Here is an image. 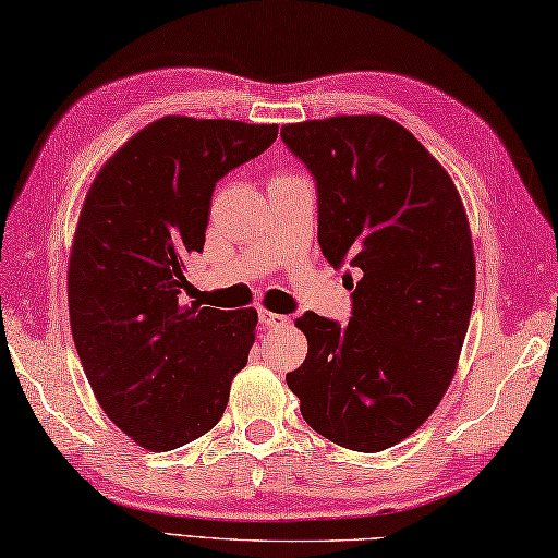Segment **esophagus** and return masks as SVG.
<instances>
[{"label": "esophagus", "mask_w": 558, "mask_h": 558, "mask_svg": "<svg viewBox=\"0 0 558 558\" xmlns=\"http://www.w3.org/2000/svg\"><path fill=\"white\" fill-rule=\"evenodd\" d=\"M258 322L264 324L266 328H280V326L290 324V318L282 316V314H272V312H268V310H260V312H258Z\"/></svg>", "instance_id": "34e87169"}]
</instances>
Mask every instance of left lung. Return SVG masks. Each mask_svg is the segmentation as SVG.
Returning <instances> with one entry per match:
<instances>
[{
	"instance_id": "8db88e82",
	"label": "left lung",
	"mask_w": 558,
	"mask_h": 558,
	"mask_svg": "<svg viewBox=\"0 0 558 558\" xmlns=\"http://www.w3.org/2000/svg\"><path fill=\"white\" fill-rule=\"evenodd\" d=\"M316 180L318 244L348 260L352 318L306 312V360L286 376L314 432L374 453L417 432L458 369L475 302V252L458 189L405 126L381 114L286 124Z\"/></svg>"
}]
</instances>
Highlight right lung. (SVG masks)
Returning a JSON list of instances; mask_svg holds the SVG:
<instances>
[{"label": "right lung", "instance_id": "right-lung-1", "mask_svg": "<svg viewBox=\"0 0 558 558\" xmlns=\"http://www.w3.org/2000/svg\"><path fill=\"white\" fill-rule=\"evenodd\" d=\"M278 124L168 114L102 165L71 244L74 345L105 414L153 453L222 417L256 338V310L180 304L186 258L206 242L216 182L260 156Z\"/></svg>", "mask_w": 558, "mask_h": 558}]
</instances>
